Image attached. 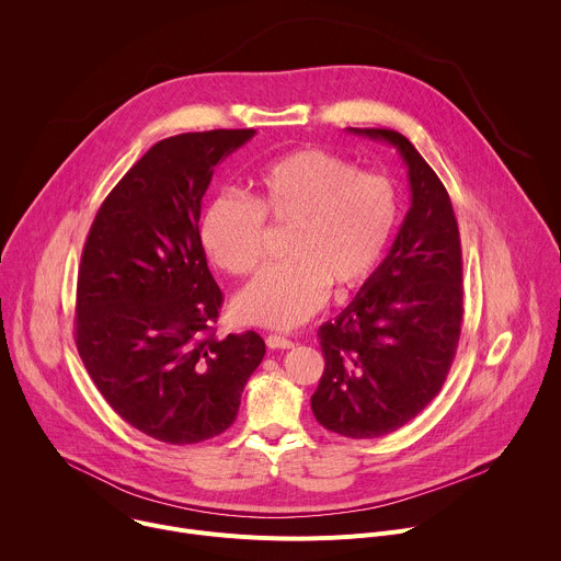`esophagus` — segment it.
I'll use <instances>...</instances> for the list:
<instances>
[{
  "mask_svg": "<svg viewBox=\"0 0 561 561\" xmlns=\"http://www.w3.org/2000/svg\"><path fill=\"white\" fill-rule=\"evenodd\" d=\"M266 346H268V348H273V351H277V348L286 351V348H293L295 344H293L290 340L282 337V335H268V337H266Z\"/></svg>",
  "mask_w": 561,
  "mask_h": 561,
  "instance_id": "obj_1",
  "label": "esophagus"
}]
</instances>
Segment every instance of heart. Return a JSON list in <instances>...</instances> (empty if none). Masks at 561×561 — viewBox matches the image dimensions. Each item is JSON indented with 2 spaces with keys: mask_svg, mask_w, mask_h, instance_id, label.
Returning a JSON list of instances; mask_svg holds the SVG:
<instances>
[{
  "mask_svg": "<svg viewBox=\"0 0 561 561\" xmlns=\"http://www.w3.org/2000/svg\"><path fill=\"white\" fill-rule=\"evenodd\" d=\"M397 213V188L386 175L357 171L324 148H299L257 171L253 199L213 197L199 237L221 271L244 277L264 260L266 219L290 226L288 262L266 268L232 304L239 322L290 331L324 306L331 286L346 293L377 271Z\"/></svg>",
  "mask_w": 561,
  "mask_h": 561,
  "instance_id": "obj_1",
  "label": "heart"
}]
</instances>
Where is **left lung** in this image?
Instances as JSON below:
<instances>
[{
  "label": "left lung",
  "mask_w": 561,
  "mask_h": 561,
  "mask_svg": "<svg viewBox=\"0 0 561 561\" xmlns=\"http://www.w3.org/2000/svg\"><path fill=\"white\" fill-rule=\"evenodd\" d=\"M351 133L383 139L404 157L411 208L386 260L319 329L327 366L310 409L327 431L373 439L409 424L446 381L463 317L461 242L442 180L402 133Z\"/></svg>",
  "instance_id": "left-lung-1"
}]
</instances>
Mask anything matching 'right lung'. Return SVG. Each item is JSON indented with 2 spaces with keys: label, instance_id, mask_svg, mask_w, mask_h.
<instances>
[{
  "label": "right lung",
  "instance_id": "1",
  "mask_svg": "<svg viewBox=\"0 0 561 561\" xmlns=\"http://www.w3.org/2000/svg\"><path fill=\"white\" fill-rule=\"evenodd\" d=\"M253 128L157 141L100 206L77 275L75 344L93 383L130 426L167 444L224 433L266 344L217 340L224 295L199 237L215 167Z\"/></svg>",
  "mask_w": 561,
  "mask_h": 561
}]
</instances>
